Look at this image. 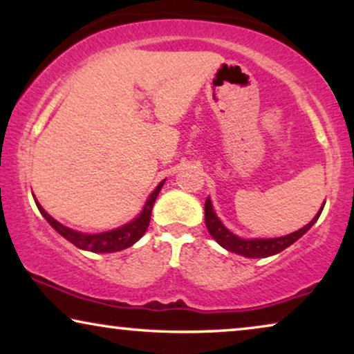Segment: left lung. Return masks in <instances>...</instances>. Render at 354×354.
Masks as SVG:
<instances>
[{"label": "left lung", "instance_id": "left-lung-1", "mask_svg": "<svg viewBox=\"0 0 354 354\" xmlns=\"http://www.w3.org/2000/svg\"><path fill=\"white\" fill-rule=\"evenodd\" d=\"M321 212H322V209L319 211L316 216H314V219L309 222L308 225H304L303 229L293 232V234H290V235L279 236V239L245 240V239H240V236L234 235L232 232L225 229L224 224L217 219L216 212H214V209H212L211 200L207 198L206 205H205V222H206V227H207V230H209L212 239H214L221 246H224L225 250L232 251V253L246 256V258H268V256L277 254V253H280V251H283L285 248H288V246L293 245L295 241L299 239V236H303L304 234H306V232L314 225V222L319 219Z\"/></svg>", "mask_w": 354, "mask_h": 354}]
</instances>
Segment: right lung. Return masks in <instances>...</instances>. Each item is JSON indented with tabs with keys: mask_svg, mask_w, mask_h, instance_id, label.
<instances>
[{
	"mask_svg": "<svg viewBox=\"0 0 354 354\" xmlns=\"http://www.w3.org/2000/svg\"><path fill=\"white\" fill-rule=\"evenodd\" d=\"M164 185V180L159 183L151 195H149L147 205H145L142 214H140L137 219H133L129 224H125L119 229L111 230V232H104V234H96V235H88V234H80V232H75L69 229V227L59 224V222L53 219V217L48 214V212L43 209L40 206V203H37V207L40 209L41 216L50 222V225L55 229L57 234L64 236L66 240H69L72 245H75L77 248L80 250H86V251H93V253H114V251H120L132 246L135 241H138L142 239L145 232H147L148 225H149V219H151V211H153V205L156 201V198L161 192V188Z\"/></svg>",
	"mask_w": 354,
	"mask_h": 354,
	"instance_id": "obj_1",
	"label": "right lung"
}]
</instances>
